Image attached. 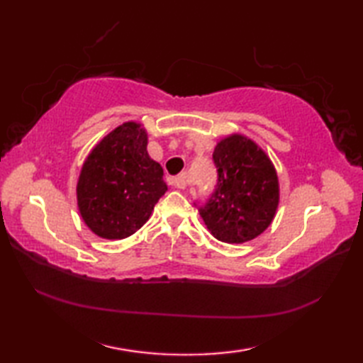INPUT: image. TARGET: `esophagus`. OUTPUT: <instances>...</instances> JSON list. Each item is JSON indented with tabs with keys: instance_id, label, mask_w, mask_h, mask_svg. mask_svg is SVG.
<instances>
[{
	"instance_id": "obj_1",
	"label": "esophagus",
	"mask_w": 363,
	"mask_h": 363,
	"mask_svg": "<svg viewBox=\"0 0 363 363\" xmlns=\"http://www.w3.org/2000/svg\"><path fill=\"white\" fill-rule=\"evenodd\" d=\"M173 186L177 189H186L189 186V174L187 173H181L176 177H173Z\"/></svg>"
}]
</instances>
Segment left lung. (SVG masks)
Returning a JSON list of instances; mask_svg holds the SVG:
<instances>
[{
	"label": "left lung",
	"mask_w": 363,
	"mask_h": 363,
	"mask_svg": "<svg viewBox=\"0 0 363 363\" xmlns=\"http://www.w3.org/2000/svg\"><path fill=\"white\" fill-rule=\"evenodd\" d=\"M217 184L195 206L211 234L226 243H243L264 233L279 203L272 160L250 138L230 135L212 154Z\"/></svg>",
	"instance_id": "obj_1"
}]
</instances>
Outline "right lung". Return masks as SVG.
<instances>
[{
    "label": "right lung",
    "mask_w": 363,
    "mask_h": 363,
    "mask_svg": "<svg viewBox=\"0 0 363 363\" xmlns=\"http://www.w3.org/2000/svg\"><path fill=\"white\" fill-rule=\"evenodd\" d=\"M146 133L125 123L99 142L84 162L78 181L82 220L109 240L133 235L167 191L164 169L146 151Z\"/></svg>",
    "instance_id": "add662e5"
}]
</instances>
